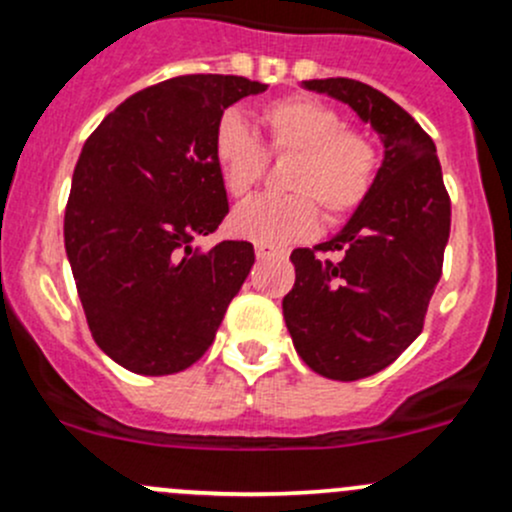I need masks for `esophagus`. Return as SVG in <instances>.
Instances as JSON below:
<instances>
[{"instance_id": "obj_1", "label": "esophagus", "mask_w": 512, "mask_h": 512, "mask_svg": "<svg viewBox=\"0 0 512 512\" xmlns=\"http://www.w3.org/2000/svg\"><path fill=\"white\" fill-rule=\"evenodd\" d=\"M255 252H257V260H272V257H280V252L265 245H257Z\"/></svg>"}]
</instances>
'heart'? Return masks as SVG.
I'll return each instance as SVG.
<instances>
[{"instance_id": "heart-1", "label": "heart", "mask_w": 512, "mask_h": 512, "mask_svg": "<svg viewBox=\"0 0 512 512\" xmlns=\"http://www.w3.org/2000/svg\"><path fill=\"white\" fill-rule=\"evenodd\" d=\"M265 133L260 146L240 116L220 118L213 158L230 198L242 200L260 185L267 158H292L282 185L287 195H265L237 208L230 218L235 235L265 247L314 235L324 215L327 225L349 220L369 200L381 170L374 138L354 126L322 98L294 94L257 111Z\"/></svg>"}]
</instances>
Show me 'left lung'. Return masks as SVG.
Returning a JSON list of instances; mask_svg holds the SVG:
<instances>
[{
  "label": "left lung",
  "instance_id": "obj_1",
  "mask_svg": "<svg viewBox=\"0 0 512 512\" xmlns=\"http://www.w3.org/2000/svg\"><path fill=\"white\" fill-rule=\"evenodd\" d=\"M304 86L349 103L381 133L384 163L369 200L324 245L297 247L285 324L304 364L334 381H359L399 359L421 334L443 272L451 198L431 136L399 106L354 79ZM342 251L337 263L316 252Z\"/></svg>",
  "mask_w": 512,
  "mask_h": 512
}]
</instances>
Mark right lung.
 Instances as JSON below:
<instances>
[{"label":"right lung","mask_w":512,"mask_h":512,"mask_svg":"<svg viewBox=\"0 0 512 512\" xmlns=\"http://www.w3.org/2000/svg\"><path fill=\"white\" fill-rule=\"evenodd\" d=\"M265 89L245 76H175L118 103L86 141L64 245L91 337L123 369L193 366L250 275V242L193 250V240L227 215L215 128L227 106Z\"/></svg>","instance_id":"obj_1"}]
</instances>
